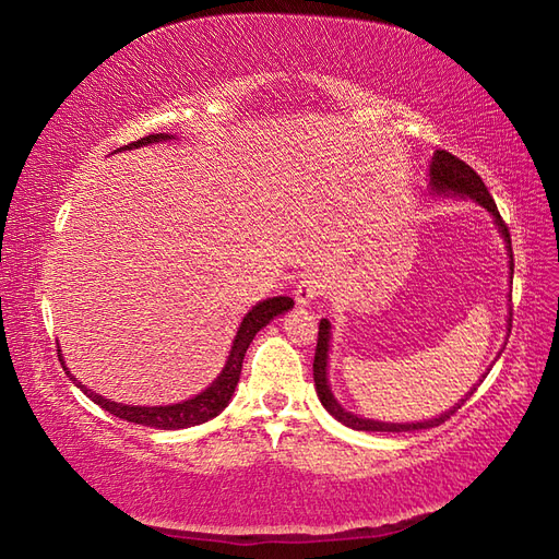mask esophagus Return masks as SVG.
<instances>
[{
    "mask_svg": "<svg viewBox=\"0 0 559 559\" xmlns=\"http://www.w3.org/2000/svg\"><path fill=\"white\" fill-rule=\"evenodd\" d=\"M321 290H323V285H321V281L319 278H314V276H309V278H302L300 283H297V288H295V302L300 305V307H307V305H311L317 300V297L321 295Z\"/></svg>",
    "mask_w": 559,
    "mask_h": 559,
    "instance_id": "34e87169",
    "label": "esophagus"
}]
</instances>
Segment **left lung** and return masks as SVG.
<instances>
[{"label":"left lung","mask_w":559,"mask_h":559,"mask_svg":"<svg viewBox=\"0 0 559 559\" xmlns=\"http://www.w3.org/2000/svg\"><path fill=\"white\" fill-rule=\"evenodd\" d=\"M428 188H431L433 194H455V198L462 200H474L476 204H481L484 210L496 218V226L500 230V236L504 240V248H508L510 254V271H514V259H512V240H510V230L504 226V221L500 218V212L496 202H492L488 188L484 186L481 176H478L469 164H464L457 159L455 154H450L445 150H436L431 166H428ZM512 329V314L508 317V331ZM329 347H331V321L321 319L319 323V341H317V353H314V385H317V395L321 400V405L326 407L331 417L338 419L341 424L355 428V431H381V433H402V431H421V428H433L440 426L445 419H450L455 414L469 395H474L478 381L469 393H466L455 407L440 414L436 419H424V421H405V424H393V421H376V419H365L359 414L347 412L335 395L331 393V383H329ZM486 379V373H484Z\"/></svg>","instance_id":"1"}]
</instances>
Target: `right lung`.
<instances>
[{"mask_svg":"<svg viewBox=\"0 0 559 559\" xmlns=\"http://www.w3.org/2000/svg\"><path fill=\"white\" fill-rule=\"evenodd\" d=\"M168 140H176L174 135L168 133H157V135H147V138H140L138 142H131V145H126L121 150H135L142 145H152V142H168ZM116 150V152H121ZM114 152V154H116ZM293 300L290 297H266L259 305H254L248 314L242 317L240 321V329L236 333V338H233L230 345V353L226 359V367L221 369V373L216 379L204 388L202 393H198L190 400L183 402H176V405H159V407H140V405H123V402H114L107 400L104 395L90 391L87 385H83L81 381L75 379V376L69 371V367L63 365V357H61V349H59V361L63 371H67L69 379L81 388V391L99 405L102 409H107L114 417H119L123 421H131V424H140V426H150V428H164V431H176V428H190V426H198L214 419L216 414L224 412L228 407V402L236 393V385L240 381V371H242V359L245 353H248L250 343L254 341V335L262 331L269 321H274L276 317L285 314V311L293 309Z\"/></svg>","mask_w":559,"mask_h":559,"instance_id":"1","label":"right lung"}]
</instances>
